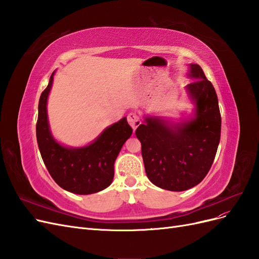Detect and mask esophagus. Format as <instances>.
Segmentation results:
<instances>
[{
  "mask_svg": "<svg viewBox=\"0 0 259 259\" xmlns=\"http://www.w3.org/2000/svg\"><path fill=\"white\" fill-rule=\"evenodd\" d=\"M127 122L128 124L132 126L133 131H136V128L139 126L140 123H142V121H140L138 114H136L135 112H131L128 115H127Z\"/></svg>",
  "mask_w": 259,
  "mask_h": 259,
  "instance_id": "1",
  "label": "esophagus"
}]
</instances>
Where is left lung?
Here are the masks:
<instances>
[{
  "label": "left lung",
  "instance_id": "1",
  "mask_svg": "<svg viewBox=\"0 0 259 259\" xmlns=\"http://www.w3.org/2000/svg\"><path fill=\"white\" fill-rule=\"evenodd\" d=\"M187 75L193 80L185 88L194 105L192 116L176 123L147 115L136 130L149 180L169 191H185L200 184L221 140L222 116L213 84L197 64L189 65Z\"/></svg>",
  "mask_w": 259,
  "mask_h": 259
}]
</instances>
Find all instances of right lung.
Listing matches in <instances>:
<instances>
[{
	"mask_svg": "<svg viewBox=\"0 0 259 259\" xmlns=\"http://www.w3.org/2000/svg\"><path fill=\"white\" fill-rule=\"evenodd\" d=\"M51 75L48 88L38 101L36 140L43 162L59 187L75 194H92L106 189L112 183L114 162L133 128L126 116L105 128L84 147H67L52 135L48 116V98L53 85Z\"/></svg>",
	"mask_w": 259,
	"mask_h": 259,
	"instance_id": "obj_1",
	"label": "right lung"
}]
</instances>
